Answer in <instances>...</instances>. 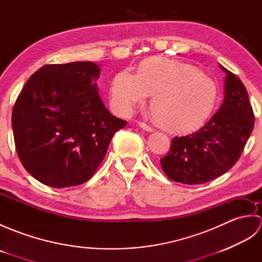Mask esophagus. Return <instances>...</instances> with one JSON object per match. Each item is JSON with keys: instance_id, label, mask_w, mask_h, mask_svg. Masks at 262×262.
I'll return each mask as SVG.
<instances>
[{"instance_id": "34e87169", "label": "esophagus", "mask_w": 262, "mask_h": 262, "mask_svg": "<svg viewBox=\"0 0 262 262\" xmlns=\"http://www.w3.org/2000/svg\"><path fill=\"white\" fill-rule=\"evenodd\" d=\"M138 125H140V127H142L143 129H145V130H147V132H153V130H154V128H153L152 126L147 125L146 122H143V121H141V122H138Z\"/></svg>"}]
</instances>
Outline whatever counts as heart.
<instances>
[{
  "mask_svg": "<svg viewBox=\"0 0 262 262\" xmlns=\"http://www.w3.org/2000/svg\"><path fill=\"white\" fill-rule=\"evenodd\" d=\"M148 94H154L151 105L160 124L188 132L208 118L217 89L196 66L165 57L144 60L138 74L121 71L111 82V103L122 115H129L137 104L145 102Z\"/></svg>",
  "mask_w": 262,
  "mask_h": 262,
  "instance_id": "1",
  "label": "heart"
}]
</instances>
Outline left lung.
Listing matches in <instances>:
<instances>
[{
	"label": "left lung",
	"mask_w": 262,
	"mask_h": 262,
	"mask_svg": "<svg viewBox=\"0 0 262 262\" xmlns=\"http://www.w3.org/2000/svg\"><path fill=\"white\" fill-rule=\"evenodd\" d=\"M221 66L225 76L224 101L199 130L174 137L161 166L171 180L200 185L224 174L236 163L254 126L249 94L241 80Z\"/></svg>",
	"instance_id": "1"
}]
</instances>
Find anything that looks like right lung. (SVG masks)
Segmentation results:
<instances>
[{
    "label": "right lung",
    "mask_w": 262,
    "mask_h": 262,
    "mask_svg": "<svg viewBox=\"0 0 262 262\" xmlns=\"http://www.w3.org/2000/svg\"><path fill=\"white\" fill-rule=\"evenodd\" d=\"M100 68L92 62L51 64L32 74L12 111L16 153L29 173L53 188L81 185L93 176L111 138L127 121L99 96Z\"/></svg>",
    "instance_id": "1"
}]
</instances>
